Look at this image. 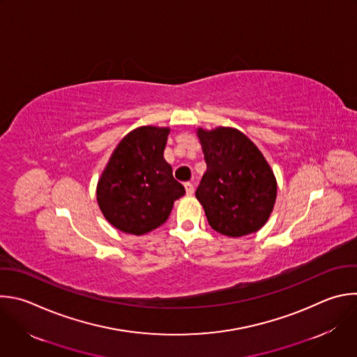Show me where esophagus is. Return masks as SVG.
<instances>
[{"mask_svg": "<svg viewBox=\"0 0 357 357\" xmlns=\"http://www.w3.org/2000/svg\"><path fill=\"white\" fill-rule=\"evenodd\" d=\"M183 186H185V189H186V195H188V196L193 195L195 188H193V185H192L190 182H185V183H183Z\"/></svg>", "mask_w": 357, "mask_h": 357, "instance_id": "esophagus-1", "label": "esophagus"}]
</instances>
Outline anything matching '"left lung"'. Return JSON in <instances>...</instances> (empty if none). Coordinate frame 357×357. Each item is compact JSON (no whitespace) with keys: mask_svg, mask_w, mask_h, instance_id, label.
<instances>
[{"mask_svg":"<svg viewBox=\"0 0 357 357\" xmlns=\"http://www.w3.org/2000/svg\"><path fill=\"white\" fill-rule=\"evenodd\" d=\"M197 136L207 169L196 197L210 227L234 238L258 231L268 221L278 193L265 157L236 129H199Z\"/></svg>","mask_w":357,"mask_h":357,"instance_id":"left-lung-1","label":"left lung"}]
</instances>
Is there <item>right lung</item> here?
Instances as JSON below:
<instances>
[{
  "instance_id": "add662e5",
  "label": "right lung",
  "mask_w": 357,
  "mask_h": 357,
  "mask_svg": "<svg viewBox=\"0 0 357 357\" xmlns=\"http://www.w3.org/2000/svg\"><path fill=\"white\" fill-rule=\"evenodd\" d=\"M169 129L143 126L114 149L98 182L96 199L117 229L143 235L167 221L185 188L164 160Z\"/></svg>"
}]
</instances>
